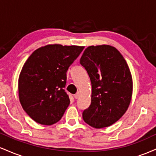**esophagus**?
Returning <instances> with one entry per match:
<instances>
[{
    "label": "esophagus",
    "mask_w": 156,
    "mask_h": 156,
    "mask_svg": "<svg viewBox=\"0 0 156 156\" xmlns=\"http://www.w3.org/2000/svg\"><path fill=\"white\" fill-rule=\"evenodd\" d=\"M79 96H80L79 93H77V94H75V95H74L75 99H78V98H79Z\"/></svg>",
    "instance_id": "1"
}]
</instances>
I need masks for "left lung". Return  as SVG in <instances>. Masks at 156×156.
<instances>
[{
	"instance_id": "obj_1",
	"label": "left lung",
	"mask_w": 156,
	"mask_h": 156,
	"mask_svg": "<svg viewBox=\"0 0 156 156\" xmlns=\"http://www.w3.org/2000/svg\"><path fill=\"white\" fill-rule=\"evenodd\" d=\"M80 64L92 83V101L83 119L95 128L108 127L122 117L130 103L133 81L126 61L110 45L89 46Z\"/></svg>"
}]
</instances>
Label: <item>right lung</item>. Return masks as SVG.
I'll list each match as a JSON object with an SVG mask.
<instances>
[{
	"instance_id": "1",
	"label": "right lung",
	"mask_w": 156,
	"mask_h": 156,
	"mask_svg": "<svg viewBox=\"0 0 156 156\" xmlns=\"http://www.w3.org/2000/svg\"><path fill=\"white\" fill-rule=\"evenodd\" d=\"M83 48L48 44L36 50L27 59L19 77V98L36 122L51 125L62 119L70 103L64 89L67 71Z\"/></svg>"
}]
</instances>
